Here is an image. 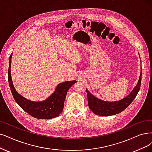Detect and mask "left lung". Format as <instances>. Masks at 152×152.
Here are the masks:
<instances>
[{"instance_id": "8db88e82", "label": "left lung", "mask_w": 152, "mask_h": 152, "mask_svg": "<svg viewBox=\"0 0 152 152\" xmlns=\"http://www.w3.org/2000/svg\"><path fill=\"white\" fill-rule=\"evenodd\" d=\"M141 81L142 71L137 85L130 94L123 99L114 102H104L98 99L89 93L86 89L89 108L94 114L99 116H111L121 113L132 103L137 96L141 86Z\"/></svg>"}]
</instances>
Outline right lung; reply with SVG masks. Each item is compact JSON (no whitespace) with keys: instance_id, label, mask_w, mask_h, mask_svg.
<instances>
[{"instance_id":"1","label":"right lung","mask_w":152,"mask_h":152,"mask_svg":"<svg viewBox=\"0 0 152 152\" xmlns=\"http://www.w3.org/2000/svg\"><path fill=\"white\" fill-rule=\"evenodd\" d=\"M12 54L9 58L8 80L12 96L20 107L28 114L38 119H51L59 115L63 110L64 100L69 89L77 81H66L59 84L55 91L47 99L41 102H34L28 100L17 93L12 81L10 75V64Z\"/></svg>"}]
</instances>
